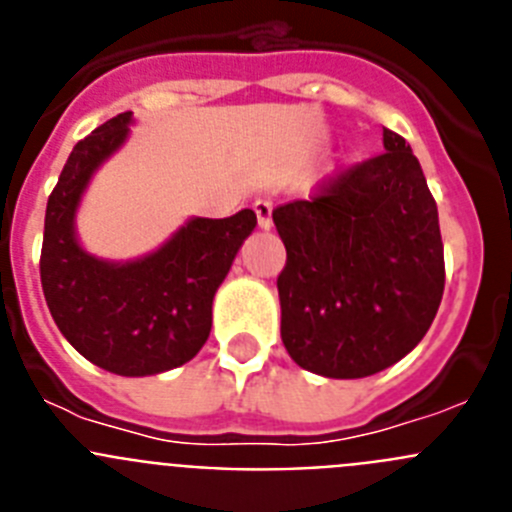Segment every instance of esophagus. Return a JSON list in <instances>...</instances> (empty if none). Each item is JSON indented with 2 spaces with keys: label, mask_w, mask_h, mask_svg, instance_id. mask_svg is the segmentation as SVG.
I'll return each instance as SVG.
<instances>
[{
  "label": "esophagus",
  "mask_w": 512,
  "mask_h": 512,
  "mask_svg": "<svg viewBox=\"0 0 512 512\" xmlns=\"http://www.w3.org/2000/svg\"><path fill=\"white\" fill-rule=\"evenodd\" d=\"M271 210H274V205H271L269 200H256V202H253V212H256V223H259L261 230H269L271 228Z\"/></svg>",
  "instance_id": "obj_1"
}]
</instances>
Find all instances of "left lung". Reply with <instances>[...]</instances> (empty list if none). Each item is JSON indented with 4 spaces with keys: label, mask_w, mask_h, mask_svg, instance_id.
<instances>
[{
    "label": "left lung",
    "mask_w": 512,
    "mask_h": 512,
    "mask_svg": "<svg viewBox=\"0 0 512 512\" xmlns=\"http://www.w3.org/2000/svg\"><path fill=\"white\" fill-rule=\"evenodd\" d=\"M312 200L271 212L287 264L277 279L282 341L297 366L361 379L408 356L443 297L438 207L405 138Z\"/></svg>",
    "instance_id": "1"
}]
</instances>
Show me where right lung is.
Segmentation results:
<instances>
[{
    "instance_id": "1",
    "label": "right lung",
    "mask_w": 512,
    "mask_h": 512,
    "mask_svg": "<svg viewBox=\"0 0 512 512\" xmlns=\"http://www.w3.org/2000/svg\"><path fill=\"white\" fill-rule=\"evenodd\" d=\"M130 125L133 112H122L71 151L45 207L40 282L58 330L84 359L120 377H151L200 354L217 287L256 215L189 217L156 251L130 261L89 253L76 235V212L99 166L125 146Z\"/></svg>"
}]
</instances>
